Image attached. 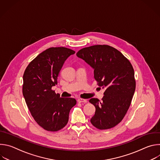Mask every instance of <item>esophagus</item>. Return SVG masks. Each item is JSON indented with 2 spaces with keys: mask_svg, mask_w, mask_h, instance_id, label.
Masks as SVG:
<instances>
[{
  "mask_svg": "<svg viewBox=\"0 0 160 160\" xmlns=\"http://www.w3.org/2000/svg\"><path fill=\"white\" fill-rule=\"evenodd\" d=\"M78 103H81V102H83V103H86L87 102V101L86 99H78L77 100Z\"/></svg>",
  "mask_w": 160,
  "mask_h": 160,
  "instance_id": "obj_1",
  "label": "esophagus"
}]
</instances>
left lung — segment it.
Instances as JSON below:
<instances>
[{
  "instance_id": "obj_1",
  "label": "left lung",
  "mask_w": 160,
  "mask_h": 160,
  "mask_svg": "<svg viewBox=\"0 0 160 160\" xmlns=\"http://www.w3.org/2000/svg\"><path fill=\"white\" fill-rule=\"evenodd\" d=\"M77 56L94 68L98 86L106 89L101 102L97 98L89 100L96 108L91 123L99 130L115 127L125 116L135 90L132 64L119 51L108 45L83 48Z\"/></svg>"
}]
</instances>
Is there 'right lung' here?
<instances>
[{
  "mask_svg": "<svg viewBox=\"0 0 160 160\" xmlns=\"http://www.w3.org/2000/svg\"><path fill=\"white\" fill-rule=\"evenodd\" d=\"M75 51L64 47L51 48L39 54L23 74L22 94L33 118L45 130L57 132L68 123L73 98H60L52 87L66 59Z\"/></svg>",
  "mask_w": 160,
  "mask_h": 160,
  "instance_id": "obj_1",
  "label": "right lung"
}]
</instances>
